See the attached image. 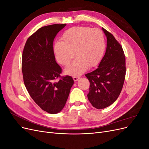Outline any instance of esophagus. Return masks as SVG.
<instances>
[{
    "label": "esophagus",
    "mask_w": 149,
    "mask_h": 149,
    "mask_svg": "<svg viewBox=\"0 0 149 149\" xmlns=\"http://www.w3.org/2000/svg\"><path fill=\"white\" fill-rule=\"evenodd\" d=\"M73 80L74 81H76L79 79V76H73Z\"/></svg>",
    "instance_id": "obj_1"
}]
</instances>
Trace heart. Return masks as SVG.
<instances>
[{
    "mask_svg": "<svg viewBox=\"0 0 149 149\" xmlns=\"http://www.w3.org/2000/svg\"><path fill=\"white\" fill-rule=\"evenodd\" d=\"M61 42L54 45V53L59 63L68 65L74 57V61L65 70L73 76H79L90 68L96 66L102 60L106 49V41L102 31L97 28L76 26L63 33Z\"/></svg>",
    "mask_w": 149,
    "mask_h": 149,
    "instance_id": "heart-1",
    "label": "heart"
}]
</instances>
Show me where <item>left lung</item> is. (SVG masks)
<instances>
[{
  "instance_id": "left-lung-1",
  "label": "left lung",
  "mask_w": 149,
  "mask_h": 149,
  "mask_svg": "<svg viewBox=\"0 0 149 149\" xmlns=\"http://www.w3.org/2000/svg\"><path fill=\"white\" fill-rule=\"evenodd\" d=\"M107 48L96 70L86 74L89 81L88 98L93 107L104 109L114 103L123 89L126 73L123 47L110 32L102 28Z\"/></svg>"
}]
</instances>
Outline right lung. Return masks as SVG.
I'll return each mask as SVG.
<instances>
[{
	"label": "right lung",
	"instance_id": "add662e5",
	"mask_svg": "<svg viewBox=\"0 0 149 149\" xmlns=\"http://www.w3.org/2000/svg\"><path fill=\"white\" fill-rule=\"evenodd\" d=\"M53 24L40 28L27 39L22 53L24 82L31 97L43 111L56 114L65 106L74 81L61 76L62 69L56 62L53 42L66 26ZM59 79L55 82L56 79Z\"/></svg>",
	"mask_w": 149,
	"mask_h": 149
}]
</instances>
